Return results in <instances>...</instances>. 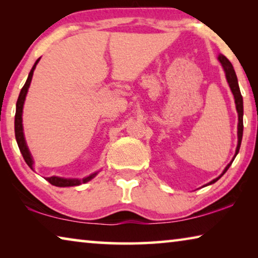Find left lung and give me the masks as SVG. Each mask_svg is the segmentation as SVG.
Returning a JSON list of instances; mask_svg holds the SVG:
<instances>
[{"label": "left lung", "instance_id": "left-lung-1", "mask_svg": "<svg viewBox=\"0 0 258 258\" xmlns=\"http://www.w3.org/2000/svg\"><path fill=\"white\" fill-rule=\"evenodd\" d=\"M218 61H220L222 67L224 69V73H225V77H226V81L229 83V86L231 89V92H232L233 97H234V103H235V109H237V112H238V145H237V149H235V154L233 156L232 160L230 161L228 164V166L224 168V171L222 172V174L218 177L214 178L213 181H211L207 184H205L204 186H207L209 184H213V183H215L217 180H220V178L224 175V173L228 171L229 167L232 164V161L234 160L235 156L238 155L239 149H240V146H241V140H242V132H243V121H242V117H243V100H242V95L240 93V89H239V84H238V78L237 75H235V72L233 69L232 63L230 62L226 58L225 55L223 54H220L218 55Z\"/></svg>", "mask_w": 258, "mask_h": 258}]
</instances>
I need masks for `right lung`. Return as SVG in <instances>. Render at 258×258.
<instances>
[{"label":"right lung","mask_w":258,"mask_h":258,"mask_svg":"<svg viewBox=\"0 0 258 258\" xmlns=\"http://www.w3.org/2000/svg\"><path fill=\"white\" fill-rule=\"evenodd\" d=\"M40 59L41 58H38L36 60V62L34 63L32 71H30V73L28 74L27 81H26L24 87L20 91V94H19V97H18V100H17V104H16V116H15V134H16L17 143H18V147H19V149H20V152H21V155H23V157H24L26 164H27L29 167L33 169V171H34V159H33V157H32V154H30V151L28 149L27 143H26L25 134H24L23 109H24V103H25V100H26V95H27L29 85H30V82H32L34 71H35V68H36V64L38 63V61H40ZM98 173L99 172H95V173L91 174V175L86 176L84 178H64V177H60V176H51V177H45V180L47 182H50L52 185L60 186V187L76 186V185L82 184V183H86V182L91 181L93 177L97 176Z\"/></svg>","instance_id":"add662e5"}]
</instances>
